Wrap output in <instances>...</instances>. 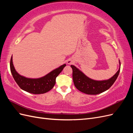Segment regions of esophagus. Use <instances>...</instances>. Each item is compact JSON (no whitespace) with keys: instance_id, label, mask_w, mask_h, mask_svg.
I'll return each instance as SVG.
<instances>
[{"instance_id":"obj_1","label":"esophagus","mask_w":133,"mask_h":133,"mask_svg":"<svg viewBox=\"0 0 133 133\" xmlns=\"http://www.w3.org/2000/svg\"><path fill=\"white\" fill-rule=\"evenodd\" d=\"M72 62H73V61H72V60H71V59H69L67 61V64H71L72 63Z\"/></svg>"}]
</instances>
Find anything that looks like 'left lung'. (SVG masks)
Masks as SVG:
<instances>
[{
	"label": "left lung",
	"mask_w": 133,
	"mask_h": 133,
	"mask_svg": "<svg viewBox=\"0 0 133 133\" xmlns=\"http://www.w3.org/2000/svg\"><path fill=\"white\" fill-rule=\"evenodd\" d=\"M120 68L114 76L108 80H95L88 78L82 71L79 70L74 65H71L73 69V79L75 87L79 91L90 95H96L107 90L114 83L119 75Z\"/></svg>",
	"instance_id": "left-lung-1"
}]
</instances>
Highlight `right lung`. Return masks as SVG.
Returning <instances> with one entry per match:
<instances>
[{
	"instance_id": "1",
	"label": "right lung",
	"mask_w": 133,
	"mask_h": 133,
	"mask_svg": "<svg viewBox=\"0 0 133 133\" xmlns=\"http://www.w3.org/2000/svg\"><path fill=\"white\" fill-rule=\"evenodd\" d=\"M65 66L66 64H64L42 78L31 79L22 76L17 73L13 65L12 57L10 63V71L15 82L22 90L34 94H44L50 90L55 85L56 78Z\"/></svg>"
}]
</instances>
